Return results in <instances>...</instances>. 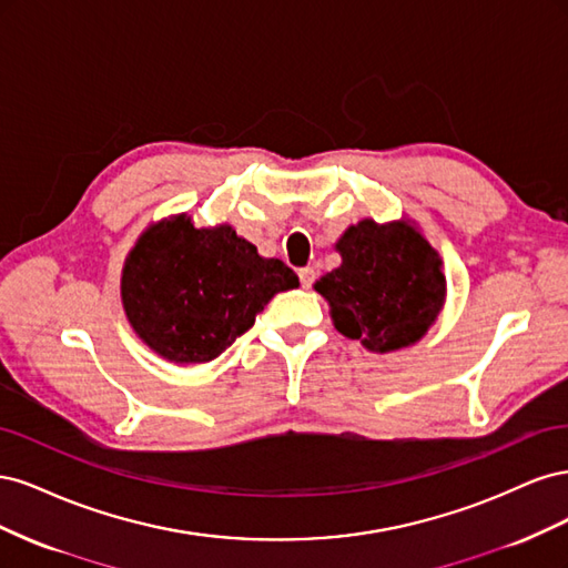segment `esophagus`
Returning <instances> with one entry per match:
<instances>
[{
  "label": "esophagus",
  "instance_id": "obj_1",
  "mask_svg": "<svg viewBox=\"0 0 568 568\" xmlns=\"http://www.w3.org/2000/svg\"><path fill=\"white\" fill-rule=\"evenodd\" d=\"M298 277H301V284L305 288H311L315 284V280H317V272H315V267H301L298 270Z\"/></svg>",
  "mask_w": 568,
  "mask_h": 568
}]
</instances>
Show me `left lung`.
I'll return each mask as SVG.
<instances>
[{"label":"left lung","instance_id":"left-lung-1","mask_svg":"<svg viewBox=\"0 0 568 568\" xmlns=\"http://www.w3.org/2000/svg\"><path fill=\"white\" fill-rule=\"evenodd\" d=\"M343 263L315 284L336 329L388 353L419 341L445 298L440 257L407 222H357L338 239Z\"/></svg>","mask_w":568,"mask_h":568}]
</instances>
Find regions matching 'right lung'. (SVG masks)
<instances>
[{
    "label": "right lung",
    "mask_w": 568,
    "mask_h": 568,
    "mask_svg": "<svg viewBox=\"0 0 568 568\" xmlns=\"http://www.w3.org/2000/svg\"><path fill=\"white\" fill-rule=\"evenodd\" d=\"M294 286V270L257 255L230 225L196 230L178 215L142 234L120 291L149 348L173 363H209L251 329L274 294Z\"/></svg>",
    "instance_id": "add662e5"
}]
</instances>
